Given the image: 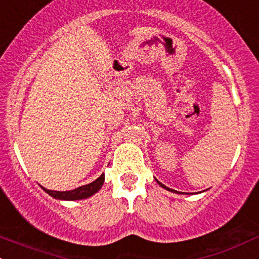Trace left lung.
<instances>
[{"mask_svg":"<svg viewBox=\"0 0 259 259\" xmlns=\"http://www.w3.org/2000/svg\"><path fill=\"white\" fill-rule=\"evenodd\" d=\"M157 182H158V181H157ZM158 185L161 186V187H163L164 189H167V191H169V192H173V193H180V192L175 191V189H170V188H168V187H166V186H164V185H162V183H159V182H158Z\"/></svg>","mask_w":259,"mask_h":259,"instance_id":"obj_1","label":"left lung"}]
</instances>
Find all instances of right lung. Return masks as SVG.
Returning a JSON list of instances; mask_svg holds the SVG:
<instances>
[{"mask_svg":"<svg viewBox=\"0 0 259 259\" xmlns=\"http://www.w3.org/2000/svg\"><path fill=\"white\" fill-rule=\"evenodd\" d=\"M103 182H105V175H101L100 177L97 178L93 182L89 183V185L81 186V187L72 189V191H51V189H47L45 187L41 188L44 189L46 193H49L51 197L56 199H60V201H79V199H86L89 197L93 196L95 193H97L101 188H102Z\"/></svg>","mask_w":259,"mask_h":259,"instance_id":"right-lung-1","label":"right lung"}]
</instances>
